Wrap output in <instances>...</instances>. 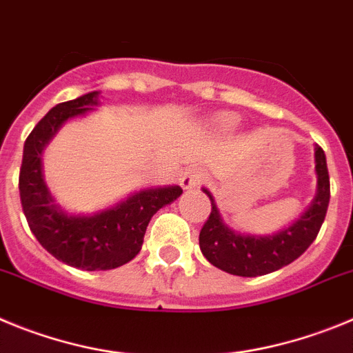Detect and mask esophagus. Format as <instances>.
Here are the masks:
<instances>
[{"instance_id":"obj_1","label":"esophagus","mask_w":353,"mask_h":353,"mask_svg":"<svg viewBox=\"0 0 353 353\" xmlns=\"http://www.w3.org/2000/svg\"><path fill=\"white\" fill-rule=\"evenodd\" d=\"M200 181H202V174L196 169H188L183 176H181L179 183L181 186H183V190H192L195 188L196 184H200Z\"/></svg>"}]
</instances>
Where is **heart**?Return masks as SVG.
<instances>
[{"label":"heart","mask_w":353,"mask_h":353,"mask_svg":"<svg viewBox=\"0 0 353 353\" xmlns=\"http://www.w3.org/2000/svg\"><path fill=\"white\" fill-rule=\"evenodd\" d=\"M236 125H237V117L234 116H225L220 119V126L225 130H232Z\"/></svg>","instance_id":"obj_1"}]
</instances>
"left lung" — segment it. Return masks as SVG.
<instances>
[{
    "mask_svg": "<svg viewBox=\"0 0 353 353\" xmlns=\"http://www.w3.org/2000/svg\"><path fill=\"white\" fill-rule=\"evenodd\" d=\"M315 172L316 193L310 208L294 223L265 236L241 234L228 227L221 218L214 196L208 188H202L212 205L209 220L204 223L199 236L202 255L214 268L244 278L269 274L299 259L316 239L331 199L325 153L320 145H315Z\"/></svg>",
    "mask_w": 353,
    "mask_h": 353,
    "instance_id": "obj_1",
    "label": "left lung"
}]
</instances>
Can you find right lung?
<instances>
[{
  "label": "right lung",
  "instance_id": "obj_1",
  "mask_svg": "<svg viewBox=\"0 0 353 353\" xmlns=\"http://www.w3.org/2000/svg\"><path fill=\"white\" fill-rule=\"evenodd\" d=\"M98 94L91 91L63 101L38 121L24 142L19 176L22 211L38 243L52 256L82 271H109L135 259L154 212L183 193L177 184L149 186L91 214H74L56 202L43 179V149L66 121L93 112L100 105Z\"/></svg>",
  "mask_w": 353,
  "mask_h": 353
}]
</instances>
